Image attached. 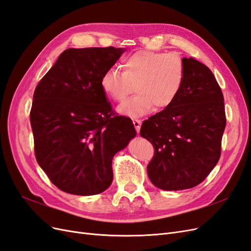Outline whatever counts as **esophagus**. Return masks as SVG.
Listing matches in <instances>:
<instances>
[{"label": "esophagus", "instance_id": "esophagus-1", "mask_svg": "<svg viewBox=\"0 0 251 251\" xmlns=\"http://www.w3.org/2000/svg\"><path fill=\"white\" fill-rule=\"evenodd\" d=\"M133 125L136 128V131H137V133H139L140 131V126H141V120L139 119H133Z\"/></svg>", "mask_w": 251, "mask_h": 251}]
</instances>
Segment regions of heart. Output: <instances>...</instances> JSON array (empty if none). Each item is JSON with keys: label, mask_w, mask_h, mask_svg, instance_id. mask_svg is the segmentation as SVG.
I'll use <instances>...</instances> for the list:
<instances>
[{"label": "heart", "mask_w": 251, "mask_h": 251, "mask_svg": "<svg viewBox=\"0 0 251 251\" xmlns=\"http://www.w3.org/2000/svg\"><path fill=\"white\" fill-rule=\"evenodd\" d=\"M124 72L115 67L102 74L103 92L116 102H123L132 92L133 97L119 105L117 111L130 117L142 116L155 110H164L176 101L184 86L186 68L182 58L169 52L137 51L124 59Z\"/></svg>", "instance_id": "1"}]
</instances>
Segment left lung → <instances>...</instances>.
<instances>
[{"label": "left lung", "instance_id": "obj_1", "mask_svg": "<svg viewBox=\"0 0 251 251\" xmlns=\"http://www.w3.org/2000/svg\"><path fill=\"white\" fill-rule=\"evenodd\" d=\"M184 86L171 107L144 120L141 137L154 147L149 178L163 191H180L200 184L221 156L226 126L224 97L209 68L192 57Z\"/></svg>", "mask_w": 251, "mask_h": 251}]
</instances>
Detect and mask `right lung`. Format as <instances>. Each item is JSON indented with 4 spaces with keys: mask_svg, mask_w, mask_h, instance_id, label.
I'll return each mask as SVG.
<instances>
[{
    "mask_svg": "<svg viewBox=\"0 0 251 251\" xmlns=\"http://www.w3.org/2000/svg\"><path fill=\"white\" fill-rule=\"evenodd\" d=\"M125 49L65 50L33 94L30 123L37 163L60 191L91 196L113 180L112 160L135 137L132 120L117 115L100 86Z\"/></svg>",
    "mask_w": 251,
    "mask_h": 251,
    "instance_id": "add662e5",
    "label": "right lung"
}]
</instances>
